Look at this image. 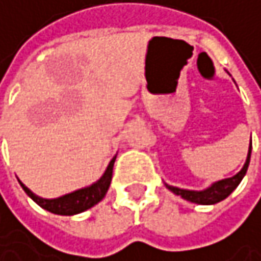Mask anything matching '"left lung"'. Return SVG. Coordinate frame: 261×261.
<instances>
[{
  "label": "left lung",
  "mask_w": 261,
  "mask_h": 261,
  "mask_svg": "<svg viewBox=\"0 0 261 261\" xmlns=\"http://www.w3.org/2000/svg\"><path fill=\"white\" fill-rule=\"evenodd\" d=\"M251 149H252V145L249 143V151H248V157H246V162H245L243 168L231 178H225V180H219V181L213 182L210 187H207L204 190H187V189H180V187L169 186V184H166V187L172 193L180 195L182 199H186V201H190V202H195V204H201V205L216 204V202L225 199L239 186V182L242 181V178L245 177V174L248 171V166H249Z\"/></svg>",
  "instance_id": "left-lung-1"
}]
</instances>
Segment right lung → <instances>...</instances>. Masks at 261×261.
Returning <instances> with one entry per match:
<instances>
[{"label":"right lung","instance_id":"right-lung-1","mask_svg":"<svg viewBox=\"0 0 261 261\" xmlns=\"http://www.w3.org/2000/svg\"><path fill=\"white\" fill-rule=\"evenodd\" d=\"M115 160H116V155L112 159V162L109 163L104 175L98 180L96 182H93L92 186L89 187H84V189H79L75 192H71L68 195H63L60 198H54V199H45V198H40L37 195H34L25 184L21 182L22 189L25 190V193L37 204L40 205L42 208L54 213V215H62V216H72V215H77L81 213L90 207H93L95 204H98L107 193L109 187H110V182H112V175H113V165H115Z\"/></svg>","mask_w":261,"mask_h":261}]
</instances>
